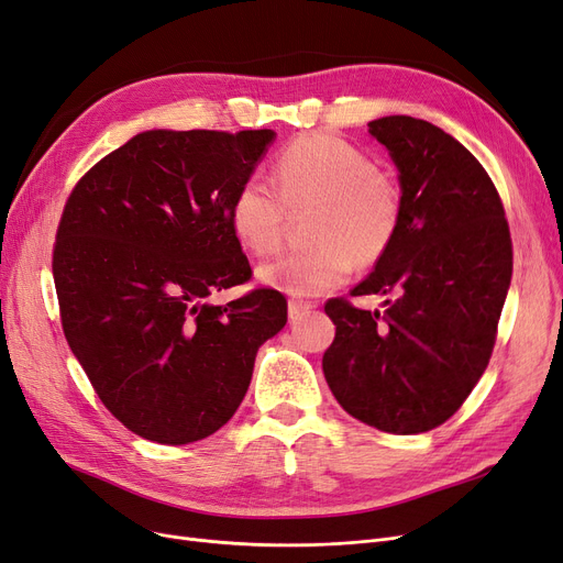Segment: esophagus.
I'll use <instances>...</instances> for the list:
<instances>
[{"instance_id": "obj_1", "label": "esophagus", "mask_w": 563, "mask_h": 563, "mask_svg": "<svg viewBox=\"0 0 563 563\" xmlns=\"http://www.w3.org/2000/svg\"><path fill=\"white\" fill-rule=\"evenodd\" d=\"M316 308L313 301H303V299H289V306H287V313H289V320H299L303 318L306 313H310V310Z\"/></svg>"}]
</instances>
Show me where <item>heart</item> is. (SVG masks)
Segmentation results:
<instances>
[{"label":"heart","instance_id":"obj_1","mask_svg":"<svg viewBox=\"0 0 563 563\" xmlns=\"http://www.w3.org/2000/svg\"><path fill=\"white\" fill-rule=\"evenodd\" d=\"M271 183L247 176L234 190L229 220L239 243L255 255L276 253L289 213L313 211L306 253L260 266L264 285L289 297H318L341 287L352 266L378 264L399 234L404 187L360 145L313 132L297 136L274 159Z\"/></svg>","mask_w":563,"mask_h":563}]
</instances>
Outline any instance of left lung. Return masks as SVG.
Returning <instances> with one entry per match:
<instances>
[{"instance_id":"8db88e82","label":"left lung","mask_w":563,"mask_h":563,"mask_svg":"<svg viewBox=\"0 0 563 563\" xmlns=\"http://www.w3.org/2000/svg\"><path fill=\"white\" fill-rule=\"evenodd\" d=\"M368 132L397 164L404 218L352 297L391 299L383 313L345 297L324 303L336 336L322 371L352 418L387 433H422L462 408L489 364L512 241L489 174L460 141L410 115L378 118Z\"/></svg>"}]
</instances>
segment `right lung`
I'll return each mask as SVG.
<instances>
[{"label": "right lung", "instance_id": "obj_1", "mask_svg": "<svg viewBox=\"0 0 563 563\" xmlns=\"http://www.w3.org/2000/svg\"><path fill=\"white\" fill-rule=\"evenodd\" d=\"M274 136L136 134L76 183L62 211V329L101 404L145 441L195 443L232 420L260 345L287 322L271 287L206 301L253 278L229 203Z\"/></svg>", "mask_w": 563, "mask_h": 563}]
</instances>
